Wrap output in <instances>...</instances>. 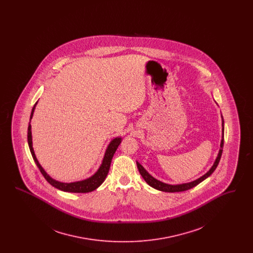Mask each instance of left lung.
I'll use <instances>...</instances> for the list:
<instances>
[{
	"label": "left lung",
	"mask_w": 253,
	"mask_h": 253,
	"mask_svg": "<svg viewBox=\"0 0 253 253\" xmlns=\"http://www.w3.org/2000/svg\"><path fill=\"white\" fill-rule=\"evenodd\" d=\"M222 126H223V129H222V132H223V135H222V140H221V144H220V150H219V153H218V156H217L216 159H215V162L213 163L212 167L210 169V170L205 173L203 176H201L200 178L196 179V180L193 181V182H190V183H184V184H179V185H169L166 183H163L161 181L157 180L156 178H154L146 169H145L138 162H136V165H137V169L141 174V176L143 177L144 179L151 187L157 189L158 191H161V192H167V193H178V192H184V191H187V190H190L193 187L197 186L199 183H201L202 181H204L206 178H208L216 169L218 166V163L220 161V158L222 156V152H223V146H224V121H222Z\"/></svg>",
	"instance_id": "8db88e82"
}]
</instances>
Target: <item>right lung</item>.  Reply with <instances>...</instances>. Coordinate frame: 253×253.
<instances>
[{"instance_id":"right-lung-1","label":"right lung","mask_w":253,"mask_h":253,"mask_svg":"<svg viewBox=\"0 0 253 253\" xmlns=\"http://www.w3.org/2000/svg\"><path fill=\"white\" fill-rule=\"evenodd\" d=\"M37 103H38V101L35 103L34 107L32 108V112H31V115H30V121L33 117V113H34ZM27 141H28V146H29L31 155H32V157H33L38 168L49 184H51L53 187L59 189L60 191H63V192L84 193L95 191L96 188H98L103 183V181L105 180V178L108 174L109 169H110V165H111V162H112V158L114 157V154L116 153L118 147L121 144V137H116L110 142V144L108 145V147L106 149L102 163H101L100 167L97 169V171L94 175H92L91 177H89L85 180L78 181V182H73V183H62V182L55 180V179L51 178L48 174L45 172V170L42 168L39 161L37 160V157L35 156L33 147H32V135H31V124L30 123L28 125V131H27Z\"/></svg>"}]
</instances>
